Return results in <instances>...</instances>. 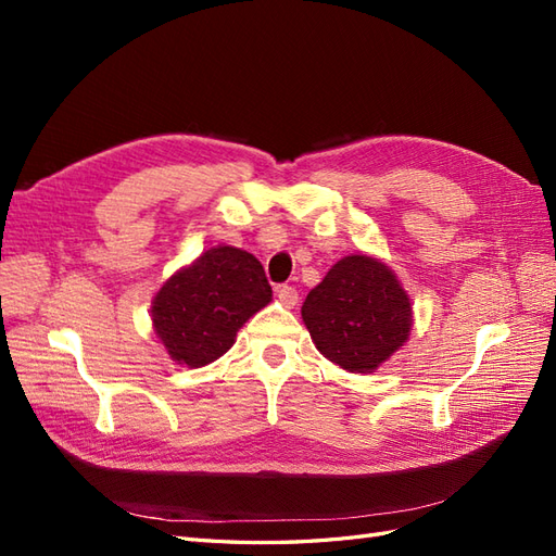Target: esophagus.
Instances as JSON below:
<instances>
[{"mask_svg": "<svg viewBox=\"0 0 556 556\" xmlns=\"http://www.w3.org/2000/svg\"><path fill=\"white\" fill-rule=\"evenodd\" d=\"M276 294H278V299H280V304H282V306H288V308L296 306L299 292L292 288V285H278V288H276Z\"/></svg>", "mask_w": 556, "mask_h": 556, "instance_id": "34e87169", "label": "esophagus"}]
</instances>
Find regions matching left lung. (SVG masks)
Returning a JSON list of instances; mask_svg holds the SVG:
<instances>
[{
    "label": "left lung",
    "instance_id": "8db88e82",
    "mask_svg": "<svg viewBox=\"0 0 556 556\" xmlns=\"http://www.w3.org/2000/svg\"><path fill=\"white\" fill-rule=\"evenodd\" d=\"M301 317L317 350L345 371L371 374L408 341V294L382 262L350 255L308 292Z\"/></svg>",
    "mask_w": 556,
    "mask_h": 556
}]
</instances>
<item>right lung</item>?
<instances>
[{"mask_svg": "<svg viewBox=\"0 0 556 556\" xmlns=\"http://www.w3.org/2000/svg\"><path fill=\"white\" fill-rule=\"evenodd\" d=\"M268 301L271 285L260 260L217 245L162 285L153 299V325L178 364L199 368L223 357L245 319Z\"/></svg>", "mask_w": 556, "mask_h": 556, "instance_id": "1", "label": "right lung"}]
</instances>
